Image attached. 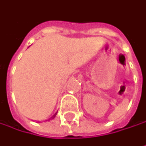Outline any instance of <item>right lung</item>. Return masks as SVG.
I'll return each mask as SVG.
<instances>
[{
	"mask_svg": "<svg viewBox=\"0 0 146 146\" xmlns=\"http://www.w3.org/2000/svg\"><path fill=\"white\" fill-rule=\"evenodd\" d=\"M54 117H55V115H54V116H53V118H54Z\"/></svg>",
	"mask_w": 146,
	"mask_h": 146,
	"instance_id": "obj_1",
	"label": "right lung"
}]
</instances>
